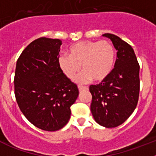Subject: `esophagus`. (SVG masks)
Listing matches in <instances>:
<instances>
[{
  "mask_svg": "<svg viewBox=\"0 0 156 156\" xmlns=\"http://www.w3.org/2000/svg\"><path fill=\"white\" fill-rule=\"evenodd\" d=\"M78 88H79V90H80V91H83V90H88V87H87L80 86V85H79V86H78Z\"/></svg>",
  "mask_w": 156,
  "mask_h": 156,
  "instance_id": "obj_1",
  "label": "esophagus"
}]
</instances>
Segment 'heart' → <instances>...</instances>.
Wrapping results in <instances>:
<instances>
[{
    "instance_id": "b5f03b06",
    "label": "heart",
    "mask_w": 156,
    "mask_h": 156,
    "mask_svg": "<svg viewBox=\"0 0 156 156\" xmlns=\"http://www.w3.org/2000/svg\"><path fill=\"white\" fill-rule=\"evenodd\" d=\"M115 62V48L107 41L78 42L69 48V56L62 54L58 58L59 68L71 80L76 77L82 66L84 72L79 77L80 82L105 80L112 73Z\"/></svg>"
}]
</instances>
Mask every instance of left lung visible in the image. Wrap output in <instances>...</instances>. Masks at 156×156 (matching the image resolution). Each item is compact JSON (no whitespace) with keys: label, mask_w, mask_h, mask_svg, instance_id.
Returning a JSON list of instances; mask_svg holds the SVG:
<instances>
[{"label":"left lung","mask_w":156,"mask_h":156,"mask_svg":"<svg viewBox=\"0 0 156 156\" xmlns=\"http://www.w3.org/2000/svg\"><path fill=\"white\" fill-rule=\"evenodd\" d=\"M117 51V58L109 76L89 87L92 95L90 111L101 126L116 127L125 122L136 108L140 91V66L134 51L119 37L105 34Z\"/></svg>","instance_id":"1"}]
</instances>
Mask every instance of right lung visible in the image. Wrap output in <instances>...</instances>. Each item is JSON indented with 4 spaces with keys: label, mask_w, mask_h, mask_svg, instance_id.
Masks as SVG:
<instances>
[{
    "label": "right lung",
    "mask_w": 156,
    "mask_h": 156,
    "mask_svg": "<svg viewBox=\"0 0 156 156\" xmlns=\"http://www.w3.org/2000/svg\"><path fill=\"white\" fill-rule=\"evenodd\" d=\"M62 41L41 37L25 48L16 63L15 95L19 108L32 124L47 131L69 122L70 107L79 95L77 85L58 64Z\"/></svg>",
    "instance_id": "1"
}]
</instances>
